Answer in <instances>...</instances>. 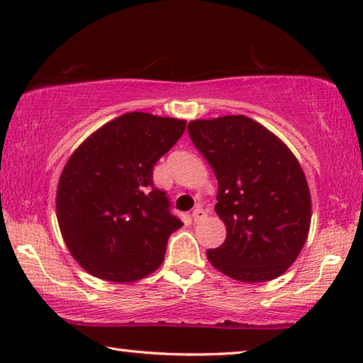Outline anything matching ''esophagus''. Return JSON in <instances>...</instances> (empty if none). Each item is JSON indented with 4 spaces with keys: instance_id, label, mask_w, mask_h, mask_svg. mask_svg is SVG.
<instances>
[{
    "instance_id": "1",
    "label": "esophagus",
    "mask_w": 363,
    "mask_h": 363,
    "mask_svg": "<svg viewBox=\"0 0 363 363\" xmlns=\"http://www.w3.org/2000/svg\"><path fill=\"white\" fill-rule=\"evenodd\" d=\"M206 218V213L201 210V208H196V210L192 211V219L195 223H200V220H203Z\"/></svg>"
}]
</instances>
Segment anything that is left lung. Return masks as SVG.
I'll list each match as a JSON object with an SVG mask.
<instances>
[{"label":"left lung","instance_id":"8db88e82","mask_svg":"<svg viewBox=\"0 0 363 363\" xmlns=\"http://www.w3.org/2000/svg\"><path fill=\"white\" fill-rule=\"evenodd\" d=\"M194 145L218 179L225 240L208 250L214 269L245 284L280 277L309 235L311 192L284 140L245 115L189 123Z\"/></svg>","mask_w":363,"mask_h":363}]
</instances>
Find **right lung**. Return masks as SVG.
Here are the masks:
<instances>
[{"label":"right lung","instance_id":"obj_1","mask_svg":"<svg viewBox=\"0 0 363 363\" xmlns=\"http://www.w3.org/2000/svg\"><path fill=\"white\" fill-rule=\"evenodd\" d=\"M186 120L130 112L106 123L72 153L60 174L56 211L70 255L97 279L130 284L157 270L171 233L153 167L186 131Z\"/></svg>","mask_w":363,"mask_h":363}]
</instances>
